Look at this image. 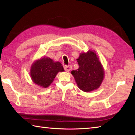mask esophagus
Instances as JSON below:
<instances>
[{"label":"esophagus","instance_id":"1","mask_svg":"<svg viewBox=\"0 0 135 135\" xmlns=\"http://www.w3.org/2000/svg\"><path fill=\"white\" fill-rule=\"evenodd\" d=\"M64 70L66 71L67 72H69L71 70V66L70 65H66L64 67Z\"/></svg>","mask_w":135,"mask_h":135}]
</instances>
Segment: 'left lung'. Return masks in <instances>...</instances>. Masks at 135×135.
<instances>
[{"mask_svg": "<svg viewBox=\"0 0 135 135\" xmlns=\"http://www.w3.org/2000/svg\"><path fill=\"white\" fill-rule=\"evenodd\" d=\"M77 61L78 69L71 71L78 88L84 92H90L99 88L103 80V67L95 51L89 50L80 54Z\"/></svg>", "mask_w": 135, "mask_h": 135, "instance_id": "obj_1", "label": "left lung"}]
</instances>
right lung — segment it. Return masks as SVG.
I'll list each match as a JSON object with an SVG mask.
<instances>
[{
  "label": "right lung",
  "mask_w": 135,
  "mask_h": 135,
  "mask_svg": "<svg viewBox=\"0 0 135 135\" xmlns=\"http://www.w3.org/2000/svg\"><path fill=\"white\" fill-rule=\"evenodd\" d=\"M60 62L45 57L35 61L31 66L30 75L34 83L43 88H47L53 82L58 72L64 71Z\"/></svg>",
  "instance_id": "add662e5"
}]
</instances>
